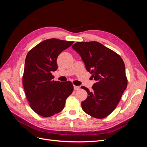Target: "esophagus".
<instances>
[{"label":"esophagus","mask_w":147,"mask_h":147,"mask_svg":"<svg viewBox=\"0 0 147 147\" xmlns=\"http://www.w3.org/2000/svg\"><path fill=\"white\" fill-rule=\"evenodd\" d=\"M74 88L75 90H80V86L74 85Z\"/></svg>","instance_id":"obj_1"}]
</instances>
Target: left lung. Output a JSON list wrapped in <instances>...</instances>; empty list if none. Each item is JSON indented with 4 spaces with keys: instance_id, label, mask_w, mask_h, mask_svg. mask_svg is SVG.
<instances>
[{
    "instance_id": "left-lung-1",
    "label": "left lung",
    "mask_w": 147,
    "mask_h": 147,
    "mask_svg": "<svg viewBox=\"0 0 147 147\" xmlns=\"http://www.w3.org/2000/svg\"><path fill=\"white\" fill-rule=\"evenodd\" d=\"M82 57L88 72L96 81L82 107L88 115L102 119L117 107L127 85L125 65L118 54L97 42H78L72 46Z\"/></svg>"
}]
</instances>
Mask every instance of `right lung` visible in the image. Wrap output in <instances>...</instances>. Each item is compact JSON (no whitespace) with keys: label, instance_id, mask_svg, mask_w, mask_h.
<instances>
[{"label":"right lung","instance_id":"add662e5","mask_svg":"<svg viewBox=\"0 0 147 147\" xmlns=\"http://www.w3.org/2000/svg\"><path fill=\"white\" fill-rule=\"evenodd\" d=\"M73 41L50 38L39 43L26 57L23 84L29 104L43 117H50L63 110L74 86L70 81L53 80L52 71L57 69L60 53L72 45Z\"/></svg>","mask_w":147,"mask_h":147}]
</instances>
